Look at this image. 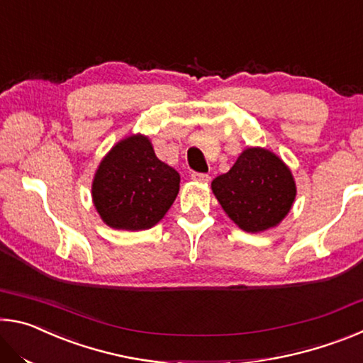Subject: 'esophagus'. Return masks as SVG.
<instances>
[{
	"mask_svg": "<svg viewBox=\"0 0 363 363\" xmlns=\"http://www.w3.org/2000/svg\"><path fill=\"white\" fill-rule=\"evenodd\" d=\"M192 179L196 181V182L208 184V182L211 181V176H210V174H205V173H194V174H192Z\"/></svg>",
	"mask_w": 363,
	"mask_h": 363,
	"instance_id": "esophagus-1",
	"label": "esophagus"
}]
</instances>
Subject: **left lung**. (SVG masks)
Instances as JSON below:
<instances>
[{
  "instance_id": "left-lung-1",
  "label": "left lung",
  "mask_w": 363,
  "mask_h": 363,
  "mask_svg": "<svg viewBox=\"0 0 363 363\" xmlns=\"http://www.w3.org/2000/svg\"><path fill=\"white\" fill-rule=\"evenodd\" d=\"M211 189L227 216L251 233L277 227L296 199L291 169L262 147L245 149L233 167L211 182Z\"/></svg>"
}]
</instances>
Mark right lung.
Here are the masks:
<instances>
[{
    "mask_svg": "<svg viewBox=\"0 0 363 363\" xmlns=\"http://www.w3.org/2000/svg\"><path fill=\"white\" fill-rule=\"evenodd\" d=\"M179 182V173L158 160L150 139L138 133L116 143L101 160L91 195L108 227L145 230L168 213Z\"/></svg>",
    "mask_w": 363,
    "mask_h": 363,
    "instance_id": "obj_1",
    "label": "right lung"
}]
</instances>
